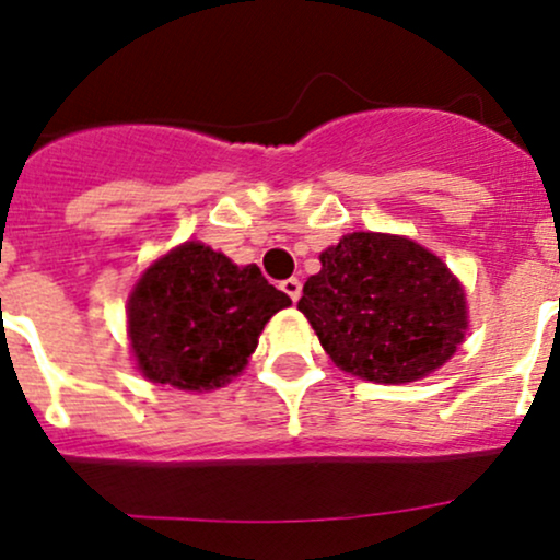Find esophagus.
Instances as JSON below:
<instances>
[{
    "instance_id": "esophagus-1",
    "label": "esophagus",
    "mask_w": 560,
    "mask_h": 560,
    "mask_svg": "<svg viewBox=\"0 0 560 560\" xmlns=\"http://www.w3.org/2000/svg\"><path fill=\"white\" fill-rule=\"evenodd\" d=\"M281 289H284L289 298H292V302L300 300V294H302L300 279H287V281H281Z\"/></svg>"
}]
</instances>
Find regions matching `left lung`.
Listing matches in <instances>:
<instances>
[{
	"instance_id": "obj_1",
	"label": "left lung",
	"mask_w": 560,
	"mask_h": 560,
	"mask_svg": "<svg viewBox=\"0 0 560 560\" xmlns=\"http://www.w3.org/2000/svg\"><path fill=\"white\" fill-rule=\"evenodd\" d=\"M298 307L339 369L376 384L429 376L468 326L466 292L445 262L408 236L376 231L324 249Z\"/></svg>"
}]
</instances>
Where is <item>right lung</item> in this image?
<instances>
[{"label":"right lung","mask_w":560,"mask_h":560,"mask_svg":"<svg viewBox=\"0 0 560 560\" xmlns=\"http://www.w3.org/2000/svg\"><path fill=\"white\" fill-rule=\"evenodd\" d=\"M292 305L255 262L236 266L184 242L141 273L128 298V339L141 376L208 392L240 376L262 326Z\"/></svg>","instance_id":"obj_1"}]
</instances>
